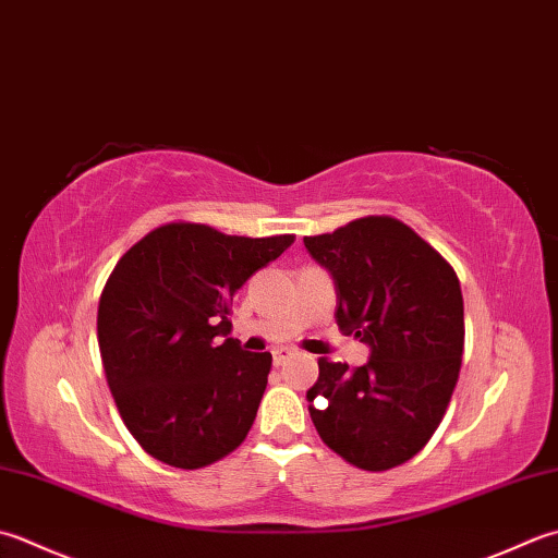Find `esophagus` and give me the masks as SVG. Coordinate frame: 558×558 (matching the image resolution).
Returning <instances> with one entry per match:
<instances>
[{
    "mask_svg": "<svg viewBox=\"0 0 558 558\" xmlns=\"http://www.w3.org/2000/svg\"><path fill=\"white\" fill-rule=\"evenodd\" d=\"M290 355H292L290 348H278V351H272V363H276V365H282Z\"/></svg>",
    "mask_w": 558,
    "mask_h": 558,
    "instance_id": "1",
    "label": "esophagus"
}]
</instances>
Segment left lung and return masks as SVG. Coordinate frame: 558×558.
Masks as SVG:
<instances>
[{
  "mask_svg": "<svg viewBox=\"0 0 558 558\" xmlns=\"http://www.w3.org/2000/svg\"><path fill=\"white\" fill-rule=\"evenodd\" d=\"M304 246L331 272L338 329L369 345L363 367L319 360L312 423L348 464L387 472L423 450L452 399L464 351L460 280L387 215L304 236Z\"/></svg>",
  "mask_w": 558,
  "mask_h": 558,
  "instance_id": "obj_1",
  "label": "left lung"
}]
</instances>
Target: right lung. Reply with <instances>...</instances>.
<instances>
[{"label": "right lung", "instance_id": "obj_1", "mask_svg": "<svg viewBox=\"0 0 558 558\" xmlns=\"http://www.w3.org/2000/svg\"><path fill=\"white\" fill-rule=\"evenodd\" d=\"M292 242L169 222L116 264L98 300V351L120 418L155 460L201 469L244 442L272 357L227 338L229 312L236 290Z\"/></svg>", "mask_w": 558, "mask_h": 558}]
</instances>
